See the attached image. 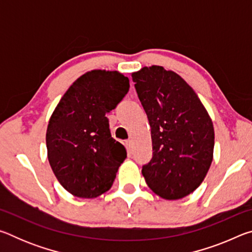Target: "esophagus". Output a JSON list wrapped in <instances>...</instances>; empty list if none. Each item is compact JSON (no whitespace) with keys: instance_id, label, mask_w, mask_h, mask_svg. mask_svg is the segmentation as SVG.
Returning <instances> with one entry per match:
<instances>
[{"instance_id":"34e87169","label":"esophagus","mask_w":252,"mask_h":252,"mask_svg":"<svg viewBox=\"0 0 252 252\" xmlns=\"http://www.w3.org/2000/svg\"><path fill=\"white\" fill-rule=\"evenodd\" d=\"M126 147L127 149V152L132 153V148H133V142H132V140H126Z\"/></svg>"}]
</instances>
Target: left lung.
I'll return each mask as SVG.
<instances>
[{
    "label": "left lung",
    "instance_id": "8db88e82",
    "mask_svg": "<svg viewBox=\"0 0 252 252\" xmlns=\"http://www.w3.org/2000/svg\"><path fill=\"white\" fill-rule=\"evenodd\" d=\"M151 127L153 157L143 165L148 187L165 200L192 193L213 159L215 129L192 88L160 65L131 73Z\"/></svg>",
    "mask_w": 252,
    "mask_h": 252
}]
</instances>
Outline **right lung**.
Instances as JSON below:
<instances>
[{"instance_id": "1", "label": "right lung", "mask_w": 252, "mask_h": 252, "mask_svg": "<svg viewBox=\"0 0 252 252\" xmlns=\"http://www.w3.org/2000/svg\"><path fill=\"white\" fill-rule=\"evenodd\" d=\"M119 71L92 70L76 79L55 106L46 129L54 176L72 195L92 199L112 187L126 150L111 136L105 114L127 91Z\"/></svg>"}]
</instances>
